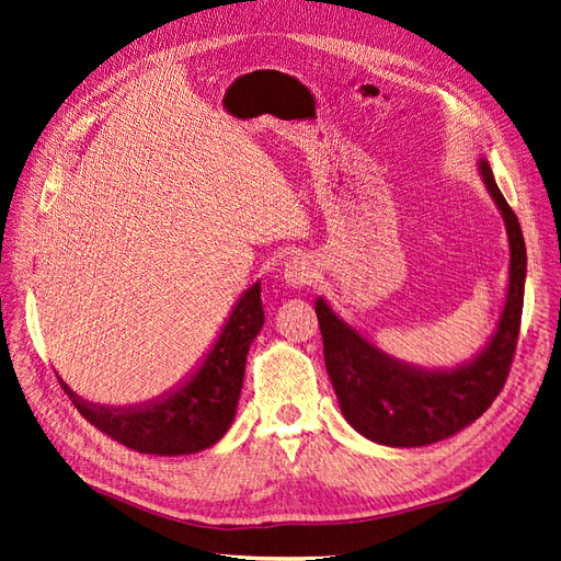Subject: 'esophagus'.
Segmentation results:
<instances>
[{"label": "esophagus", "instance_id": "34e87169", "mask_svg": "<svg viewBox=\"0 0 561 561\" xmlns=\"http://www.w3.org/2000/svg\"><path fill=\"white\" fill-rule=\"evenodd\" d=\"M283 278H285V283H290L293 287H304V285L313 283L316 266L307 257H293L283 268Z\"/></svg>", "mask_w": 561, "mask_h": 561}]
</instances>
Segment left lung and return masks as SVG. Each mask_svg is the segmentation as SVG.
I'll list each match as a JSON object with an SVG mask.
<instances>
[{"label":"left lung","mask_w":561,"mask_h":561,"mask_svg":"<svg viewBox=\"0 0 561 561\" xmlns=\"http://www.w3.org/2000/svg\"><path fill=\"white\" fill-rule=\"evenodd\" d=\"M480 173L511 239V287L494 339L470 365L454 371L400 365L339 320L325 301H316L325 367L342 412L355 431L379 445L421 447L458 433L489 410L511 375L522 325L526 248L519 219L486 159L480 161Z\"/></svg>","instance_id":"left-lung-1"}]
</instances>
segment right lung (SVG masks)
<instances>
[{"mask_svg": "<svg viewBox=\"0 0 561 561\" xmlns=\"http://www.w3.org/2000/svg\"><path fill=\"white\" fill-rule=\"evenodd\" d=\"M260 293V283H254L236 304L196 377L175 396L138 410H107L83 402L60 381L65 393L98 431L135 451L178 456L213 447L231 426L243 386L245 355L264 325Z\"/></svg>", "mask_w": 561, "mask_h": 561, "instance_id": "obj_1", "label": "right lung"}]
</instances>
